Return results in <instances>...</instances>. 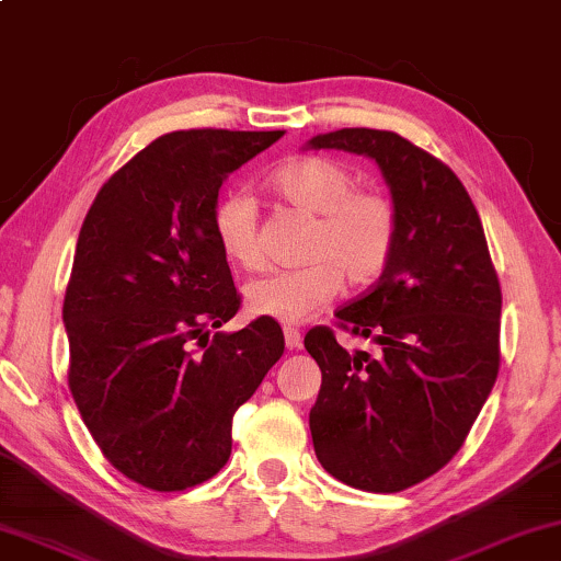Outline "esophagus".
<instances>
[{
    "instance_id": "34e87169",
    "label": "esophagus",
    "mask_w": 561,
    "mask_h": 561,
    "mask_svg": "<svg viewBox=\"0 0 561 561\" xmlns=\"http://www.w3.org/2000/svg\"><path fill=\"white\" fill-rule=\"evenodd\" d=\"M285 343H287L289 351L300 348V346H302V333L297 331L295 325H287V328H285Z\"/></svg>"
}]
</instances>
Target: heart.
I'll list each match as a JSON object with an SVG mask.
<instances>
[{
  "mask_svg": "<svg viewBox=\"0 0 561 561\" xmlns=\"http://www.w3.org/2000/svg\"><path fill=\"white\" fill-rule=\"evenodd\" d=\"M279 203L310 215L302 266L272 268L245 287L251 316L302 323L348 287H367L390 264L400 241V210L390 194L358 190L354 171L325 156H300L268 176ZM222 256L243 268L261 264L259 213L245 192L220 194L210 215Z\"/></svg>",
  "mask_w": 561,
  "mask_h": 561,
  "instance_id": "obj_1",
  "label": "heart"
}]
</instances>
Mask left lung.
<instances>
[{"label": "left lung", "mask_w": 561, "mask_h": 561, "mask_svg": "<svg viewBox=\"0 0 561 561\" xmlns=\"http://www.w3.org/2000/svg\"><path fill=\"white\" fill-rule=\"evenodd\" d=\"M310 148L369 156L400 210V241L377 285L335 310L375 348L346 351L328 325L305 348L323 382L310 410L316 457L335 480L400 492L461 449L500 369V295L482 220L459 176L392 130L343 128Z\"/></svg>", "instance_id": "8db88e82"}]
</instances>
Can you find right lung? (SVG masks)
Segmentation results:
<instances>
[{
    "label": "right lung",
    "mask_w": 561,
    "mask_h": 561,
    "mask_svg": "<svg viewBox=\"0 0 561 561\" xmlns=\"http://www.w3.org/2000/svg\"><path fill=\"white\" fill-rule=\"evenodd\" d=\"M282 136L167 133L102 184L81 226L64 297L69 390L104 459L148 490L218 474L236 410L285 354L272 318L210 339L241 308L213 205Z\"/></svg>",
    "instance_id": "right-lung-1"
}]
</instances>
